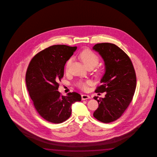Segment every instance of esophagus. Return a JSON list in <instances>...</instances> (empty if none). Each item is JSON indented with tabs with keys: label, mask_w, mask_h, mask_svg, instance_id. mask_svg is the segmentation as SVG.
Returning <instances> with one entry per match:
<instances>
[{
	"label": "esophagus",
	"mask_w": 157,
	"mask_h": 157,
	"mask_svg": "<svg viewBox=\"0 0 157 157\" xmlns=\"http://www.w3.org/2000/svg\"><path fill=\"white\" fill-rule=\"evenodd\" d=\"M82 97V100H86V99H90V96H88V95H86V94H82L81 96Z\"/></svg>",
	"instance_id": "esophagus-1"
}]
</instances>
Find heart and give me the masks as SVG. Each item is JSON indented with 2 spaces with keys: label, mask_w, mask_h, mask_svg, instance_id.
I'll list each match as a JSON object with an SVG mask.
<instances>
[{
  "label": "heart",
  "mask_w": 157,
  "mask_h": 157,
  "mask_svg": "<svg viewBox=\"0 0 157 157\" xmlns=\"http://www.w3.org/2000/svg\"><path fill=\"white\" fill-rule=\"evenodd\" d=\"M79 58L82 61L83 64L85 65L87 67H94L97 66L98 64L99 61V58L98 56L96 53H94L92 51L90 50H85L82 52L79 55ZM72 62V58H70L67 61L66 64V70L67 71H69L70 67L71 65ZM90 84V81H80L77 83L76 85L80 89L82 90H86L88 86Z\"/></svg>",
  "instance_id": "1"
}]
</instances>
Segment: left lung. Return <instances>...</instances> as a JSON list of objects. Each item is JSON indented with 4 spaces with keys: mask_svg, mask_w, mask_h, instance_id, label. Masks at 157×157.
I'll use <instances>...</instances> for the list:
<instances>
[{
    "mask_svg": "<svg viewBox=\"0 0 157 157\" xmlns=\"http://www.w3.org/2000/svg\"><path fill=\"white\" fill-rule=\"evenodd\" d=\"M93 49L101 56L105 67L101 85L95 92H106L104 98L93 97L98 102L93 116L101 122L109 123L121 117L132 101L136 87L135 71L129 56L114 44L98 43Z\"/></svg>",
    "mask_w": 157,
    "mask_h": 157,
    "instance_id": "8db88e82",
    "label": "left lung"
}]
</instances>
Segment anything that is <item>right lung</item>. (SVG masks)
Returning <instances> with one entry per match:
<instances>
[{
    "mask_svg": "<svg viewBox=\"0 0 157 157\" xmlns=\"http://www.w3.org/2000/svg\"><path fill=\"white\" fill-rule=\"evenodd\" d=\"M77 47L54 45L36 54L29 63L26 83L33 104L40 116L47 121L60 124L69 118L72 104L81 101L76 92L67 96L59 92L64 76V66Z\"/></svg>",
    "mask_w": 157,
    "mask_h": 157,
    "instance_id": "1",
    "label": "right lung"
}]
</instances>
